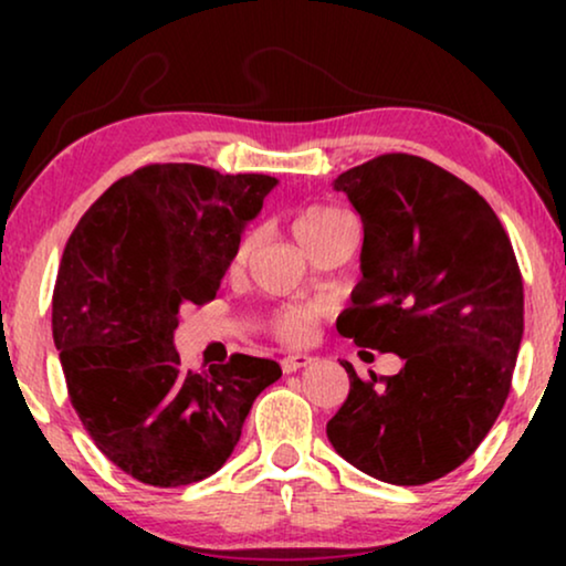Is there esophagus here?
Wrapping results in <instances>:
<instances>
[{"label":"esophagus","instance_id":"34e87169","mask_svg":"<svg viewBox=\"0 0 566 566\" xmlns=\"http://www.w3.org/2000/svg\"><path fill=\"white\" fill-rule=\"evenodd\" d=\"M312 363H314V358L308 353H291L281 360V368L285 370V374H293V370L312 366Z\"/></svg>","mask_w":566,"mask_h":566}]
</instances>
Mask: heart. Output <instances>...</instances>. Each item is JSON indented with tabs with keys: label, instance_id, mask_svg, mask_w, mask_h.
Segmentation results:
<instances>
[{
	"label": "heart",
	"instance_id": "b5f03b06",
	"mask_svg": "<svg viewBox=\"0 0 566 566\" xmlns=\"http://www.w3.org/2000/svg\"><path fill=\"white\" fill-rule=\"evenodd\" d=\"M347 216L337 208L329 206H308L304 211L293 216V234L301 244L306 247V252H312L319 247L324 239H327L332 231H335L339 223H345ZM254 244V234H244L239 239L234 250V265H244V260L250 258V250ZM314 306L308 304H285L275 308L273 316H270V329H273L275 337H281L283 343H304L312 332L314 322Z\"/></svg>",
	"mask_w": 566,
	"mask_h": 566
}]
</instances>
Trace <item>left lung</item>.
I'll return each instance as SVG.
<instances>
[{
  "mask_svg": "<svg viewBox=\"0 0 566 566\" xmlns=\"http://www.w3.org/2000/svg\"><path fill=\"white\" fill-rule=\"evenodd\" d=\"M363 221L360 283L337 332L397 353L327 422L335 451L399 486L436 482L476 451L505 407L523 339V277L497 213L459 177L384 154L335 180Z\"/></svg>",
  "mask_w": 566,
  "mask_h": 566,
  "instance_id": "8db88e82",
  "label": "left lung"
}]
</instances>
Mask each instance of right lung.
Returning <instances> with one entry per match:
<instances>
[{
	"mask_svg": "<svg viewBox=\"0 0 566 566\" xmlns=\"http://www.w3.org/2000/svg\"><path fill=\"white\" fill-rule=\"evenodd\" d=\"M275 185L270 175L146 165L113 182L69 237L53 289L69 399L99 451L138 482L216 474L252 401L281 378L275 360L242 353L192 374L175 350L180 306L216 298Z\"/></svg>",
	"mask_w": 566,
	"mask_h": 566,
	"instance_id": "obj_1",
	"label": "right lung"
}]
</instances>
